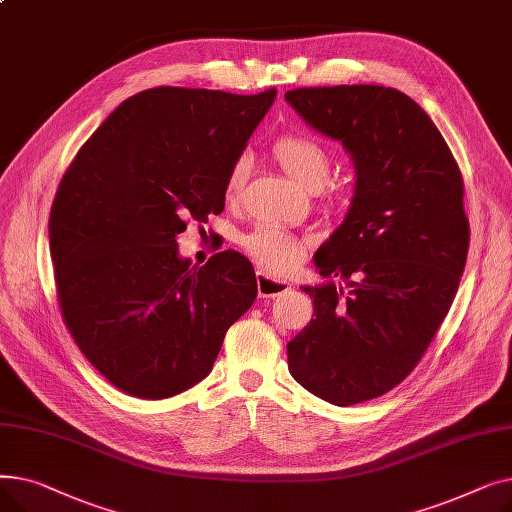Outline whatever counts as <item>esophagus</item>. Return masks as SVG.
I'll return each mask as SVG.
<instances>
[{"mask_svg":"<svg viewBox=\"0 0 512 512\" xmlns=\"http://www.w3.org/2000/svg\"><path fill=\"white\" fill-rule=\"evenodd\" d=\"M290 290V284L286 280H276L272 276H267L265 272L257 270V292L263 299H276L282 297L284 292Z\"/></svg>","mask_w":512,"mask_h":512,"instance_id":"obj_1","label":"esophagus"}]
</instances>
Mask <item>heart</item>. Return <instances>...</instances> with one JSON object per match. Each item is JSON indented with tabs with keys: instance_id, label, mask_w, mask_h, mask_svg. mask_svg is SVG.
<instances>
[{
	"instance_id": "heart-1",
	"label": "heart",
	"mask_w": 512,
	"mask_h": 512,
	"mask_svg": "<svg viewBox=\"0 0 512 512\" xmlns=\"http://www.w3.org/2000/svg\"><path fill=\"white\" fill-rule=\"evenodd\" d=\"M274 155L286 174L297 180L301 186L315 191L324 184L332 170V157L328 149L319 141L307 137V134H284L274 143ZM249 161L247 157L236 159L226 176V197L236 199L245 186ZM242 247L251 255V259L265 272L286 274L303 257V242L276 226H257L247 236H242Z\"/></svg>"
}]
</instances>
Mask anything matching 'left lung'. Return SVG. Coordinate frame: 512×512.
<instances>
[{
    "label": "left lung",
    "mask_w": 512,
    "mask_h": 512,
    "mask_svg": "<svg viewBox=\"0 0 512 512\" xmlns=\"http://www.w3.org/2000/svg\"><path fill=\"white\" fill-rule=\"evenodd\" d=\"M284 99L355 168L353 201L313 257L324 282L301 286L315 319L288 342V369L321 400L357 405L407 378L452 305L469 251L465 186L405 93L338 85Z\"/></svg>",
    "instance_id": "1"
}]
</instances>
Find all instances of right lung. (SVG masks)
<instances>
[{
    "label": "right lung",
    "mask_w": 512,
    "mask_h": 512,
    "mask_svg": "<svg viewBox=\"0 0 512 512\" xmlns=\"http://www.w3.org/2000/svg\"><path fill=\"white\" fill-rule=\"evenodd\" d=\"M274 99L276 89L141 91L66 170L49 215L58 299L80 353L118 390L159 400L193 388L253 305L245 255L197 267L176 236L186 218L224 211L226 176Z\"/></svg>",
    "instance_id": "right-lung-1"
}]
</instances>
